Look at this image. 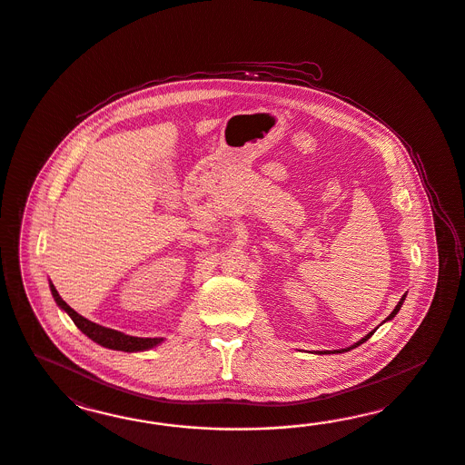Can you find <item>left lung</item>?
Here are the masks:
<instances>
[{"label":"left lung","instance_id":"left-lung-1","mask_svg":"<svg viewBox=\"0 0 465 465\" xmlns=\"http://www.w3.org/2000/svg\"><path fill=\"white\" fill-rule=\"evenodd\" d=\"M404 296H406V295H404ZM404 296H402V298H401V302H399V303H397V305H395L394 312H392V313H391V315H389V317H387V319H385V321H391V319H394L395 313H397V312H399V309H401V305H402V302H404ZM373 332H375V331H371V332H368V334H366L365 338L360 339V341H358V342H356V344H352L351 348H348V350H341V351H338V352L350 351V350H352V348H358V346H360V344H363V342H365V341H368V339L371 338V336H373Z\"/></svg>","mask_w":465,"mask_h":465}]
</instances>
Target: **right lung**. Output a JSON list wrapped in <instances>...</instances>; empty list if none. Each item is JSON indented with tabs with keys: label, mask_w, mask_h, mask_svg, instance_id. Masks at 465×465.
<instances>
[{
	"label": "right lung",
	"mask_w": 465,
	"mask_h": 465,
	"mask_svg": "<svg viewBox=\"0 0 465 465\" xmlns=\"http://www.w3.org/2000/svg\"><path fill=\"white\" fill-rule=\"evenodd\" d=\"M51 292H53L57 305L70 315L74 325L88 338L99 342L100 346H104V348L117 350V351H144V350H150V348H153L158 342L163 341L162 338H133V336H126L119 331L95 324V322L84 319L80 313H76L74 310L71 309L70 305L59 296L53 282H51Z\"/></svg>",
	"instance_id": "right-lung-1"
}]
</instances>
